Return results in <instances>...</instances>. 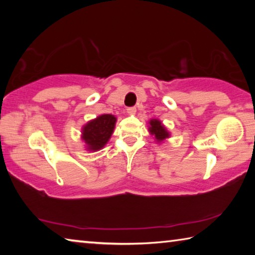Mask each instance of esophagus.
<instances>
[{"instance_id": "34e87169", "label": "esophagus", "mask_w": 255, "mask_h": 255, "mask_svg": "<svg viewBox=\"0 0 255 255\" xmlns=\"http://www.w3.org/2000/svg\"><path fill=\"white\" fill-rule=\"evenodd\" d=\"M127 112L129 115H135L136 108L135 107H129V108H127Z\"/></svg>"}]
</instances>
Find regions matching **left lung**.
Returning a JSON list of instances; mask_svg holds the SVG:
<instances>
[{
    "label": "left lung",
    "instance_id": "obj_1",
    "mask_svg": "<svg viewBox=\"0 0 255 255\" xmlns=\"http://www.w3.org/2000/svg\"><path fill=\"white\" fill-rule=\"evenodd\" d=\"M149 131L152 135L155 136L156 138L157 141H162L163 139H165V138L169 137V132L164 126L162 125V123L159 122L157 119H153L149 122Z\"/></svg>",
    "mask_w": 255,
    "mask_h": 255
}]
</instances>
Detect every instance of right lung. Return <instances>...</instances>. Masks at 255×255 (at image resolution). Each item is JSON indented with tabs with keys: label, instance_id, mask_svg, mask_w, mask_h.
I'll return each mask as SVG.
<instances>
[{
	"label": "right lung",
	"instance_id": "right-lung-1",
	"mask_svg": "<svg viewBox=\"0 0 255 255\" xmlns=\"http://www.w3.org/2000/svg\"><path fill=\"white\" fill-rule=\"evenodd\" d=\"M116 117L112 115H102L92 122L88 123L83 128V140L88 145V148L97 150L102 148L107 144L114 131Z\"/></svg>",
	"mask_w": 255,
	"mask_h": 255
}]
</instances>
